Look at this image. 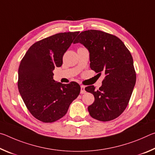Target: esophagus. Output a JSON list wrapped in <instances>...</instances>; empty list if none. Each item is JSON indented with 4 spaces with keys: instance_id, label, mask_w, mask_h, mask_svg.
I'll list each match as a JSON object with an SVG mask.
<instances>
[{
    "instance_id": "34e87169",
    "label": "esophagus",
    "mask_w": 155,
    "mask_h": 155,
    "mask_svg": "<svg viewBox=\"0 0 155 155\" xmlns=\"http://www.w3.org/2000/svg\"><path fill=\"white\" fill-rule=\"evenodd\" d=\"M85 87L84 85H81V94H85L86 91L85 90Z\"/></svg>"
}]
</instances>
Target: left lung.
I'll use <instances>...</instances> for the list:
<instances>
[{
	"label": "left lung",
	"instance_id": "8db88e82",
	"mask_svg": "<svg viewBox=\"0 0 155 155\" xmlns=\"http://www.w3.org/2000/svg\"><path fill=\"white\" fill-rule=\"evenodd\" d=\"M77 43L90 52L91 69L105 76L98 90L94 85L85 87L95 98L88 107L90 115L103 122L116 118L127 107L136 82L130 52L116 36L98 30L81 32L74 41Z\"/></svg>",
	"mask_w": 155,
	"mask_h": 155
}]
</instances>
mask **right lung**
<instances>
[{
  "label": "right lung",
  "mask_w": 155,
  "mask_h": 155,
  "mask_svg": "<svg viewBox=\"0 0 155 155\" xmlns=\"http://www.w3.org/2000/svg\"><path fill=\"white\" fill-rule=\"evenodd\" d=\"M78 33H60L37 41L20 62L18 90L28 111L40 121L49 123L61 118L79 95L77 83L57 82L52 72L61 66L63 56Z\"/></svg>",
  "instance_id": "1"
}]
</instances>
